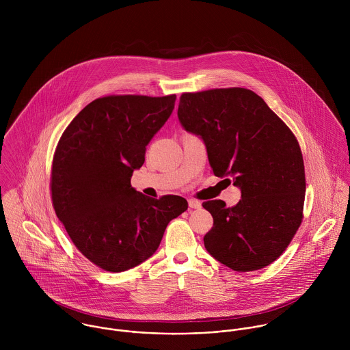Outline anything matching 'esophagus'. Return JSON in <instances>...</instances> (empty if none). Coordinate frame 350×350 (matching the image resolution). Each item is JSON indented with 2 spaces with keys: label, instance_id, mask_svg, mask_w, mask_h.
Masks as SVG:
<instances>
[{
  "label": "esophagus",
  "instance_id": "1",
  "mask_svg": "<svg viewBox=\"0 0 350 350\" xmlns=\"http://www.w3.org/2000/svg\"><path fill=\"white\" fill-rule=\"evenodd\" d=\"M189 206H190L191 208H200V207H202V203H200V200H189Z\"/></svg>",
  "mask_w": 350,
  "mask_h": 350
}]
</instances>
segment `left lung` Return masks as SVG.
I'll list each match as a JSON object with an SVG mask.
<instances>
[{
	"mask_svg": "<svg viewBox=\"0 0 350 350\" xmlns=\"http://www.w3.org/2000/svg\"><path fill=\"white\" fill-rule=\"evenodd\" d=\"M178 117L203 140L213 174L232 178L241 190L233 207L203 202L213 215L204 248L237 272L269 265L303 218L306 178L297 137L261 97L243 88L183 93Z\"/></svg>",
	"mask_w": 350,
	"mask_h": 350,
	"instance_id": "1",
	"label": "left lung"
}]
</instances>
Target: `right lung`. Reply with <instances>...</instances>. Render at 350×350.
<instances>
[{"label":"right lung","instance_id":"obj_1","mask_svg":"<svg viewBox=\"0 0 350 350\" xmlns=\"http://www.w3.org/2000/svg\"><path fill=\"white\" fill-rule=\"evenodd\" d=\"M176 96H107L83 107L52 160L51 197L71 241L109 272L131 269L160 245L168 222L187 210L178 196L150 198L131 186Z\"/></svg>","mask_w":350,"mask_h":350}]
</instances>
